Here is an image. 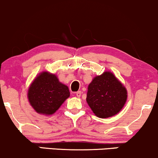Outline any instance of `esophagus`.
Here are the masks:
<instances>
[{
    "mask_svg": "<svg viewBox=\"0 0 158 158\" xmlns=\"http://www.w3.org/2000/svg\"><path fill=\"white\" fill-rule=\"evenodd\" d=\"M81 95V91H77V93H76V96H77V97H80Z\"/></svg>",
    "mask_w": 158,
    "mask_h": 158,
    "instance_id": "esophagus-1",
    "label": "esophagus"
}]
</instances>
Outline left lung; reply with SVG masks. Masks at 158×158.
<instances>
[{
    "label": "left lung",
    "mask_w": 158,
    "mask_h": 158,
    "mask_svg": "<svg viewBox=\"0 0 158 158\" xmlns=\"http://www.w3.org/2000/svg\"><path fill=\"white\" fill-rule=\"evenodd\" d=\"M127 97L126 87L113 73L105 71L88 85L86 101L97 117L108 118L123 109Z\"/></svg>",
    "instance_id": "8db88e82"
}]
</instances>
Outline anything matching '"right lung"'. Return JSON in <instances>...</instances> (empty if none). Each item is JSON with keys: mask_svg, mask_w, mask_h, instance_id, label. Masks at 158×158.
<instances>
[{"mask_svg": "<svg viewBox=\"0 0 158 158\" xmlns=\"http://www.w3.org/2000/svg\"><path fill=\"white\" fill-rule=\"evenodd\" d=\"M70 94L68 87L59 81L57 76L43 71L30 84L27 99L35 112L49 116L60 108Z\"/></svg>", "mask_w": 158, "mask_h": 158, "instance_id": "add662e5", "label": "right lung"}]
</instances>
